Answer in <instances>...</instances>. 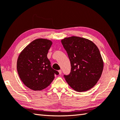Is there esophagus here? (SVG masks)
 Masks as SVG:
<instances>
[{
	"mask_svg": "<svg viewBox=\"0 0 120 120\" xmlns=\"http://www.w3.org/2000/svg\"><path fill=\"white\" fill-rule=\"evenodd\" d=\"M58 72H59V74H61V73H62V71H61V70H59Z\"/></svg>",
	"mask_w": 120,
	"mask_h": 120,
	"instance_id": "obj_1",
	"label": "esophagus"
}]
</instances>
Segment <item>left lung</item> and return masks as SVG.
<instances>
[{"instance_id": "obj_1", "label": "left lung", "mask_w": 120, "mask_h": 120, "mask_svg": "<svg viewBox=\"0 0 120 120\" xmlns=\"http://www.w3.org/2000/svg\"><path fill=\"white\" fill-rule=\"evenodd\" d=\"M61 43L71 63V72L64 75L68 84L78 92L93 88L104 69V61L97 46L90 40L77 36L64 38Z\"/></svg>"}]
</instances>
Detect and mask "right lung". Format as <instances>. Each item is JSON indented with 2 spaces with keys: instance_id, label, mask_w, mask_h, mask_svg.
<instances>
[{
  "instance_id": "right-lung-1",
  "label": "right lung",
  "mask_w": 120,
  "mask_h": 120,
  "mask_svg": "<svg viewBox=\"0 0 120 120\" xmlns=\"http://www.w3.org/2000/svg\"><path fill=\"white\" fill-rule=\"evenodd\" d=\"M49 39L38 38L29 44L19 56L16 68L23 84L33 90H41L50 85L59 72L53 69L47 58L52 45Z\"/></svg>"
}]
</instances>
